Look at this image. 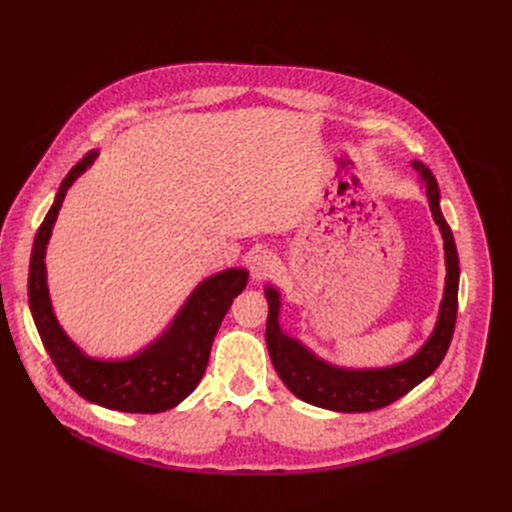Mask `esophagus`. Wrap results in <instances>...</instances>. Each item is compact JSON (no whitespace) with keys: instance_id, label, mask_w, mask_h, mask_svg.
Listing matches in <instances>:
<instances>
[{"instance_id":"esophagus-1","label":"esophagus","mask_w":512,"mask_h":512,"mask_svg":"<svg viewBox=\"0 0 512 512\" xmlns=\"http://www.w3.org/2000/svg\"><path fill=\"white\" fill-rule=\"evenodd\" d=\"M277 269V256L269 250H260L252 258V279L254 281H264L269 279Z\"/></svg>"}]
</instances>
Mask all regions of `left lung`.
Returning <instances> with one entry per match:
<instances>
[{"mask_svg": "<svg viewBox=\"0 0 512 512\" xmlns=\"http://www.w3.org/2000/svg\"><path fill=\"white\" fill-rule=\"evenodd\" d=\"M412 168L419 173L421 187L427 193L433 221L444 237L446 250V287L435 329L427 344L404 362L387 369H339L316 358L298 339L289 337L279 327V291L266 287L264 296L269 302L266 319V346L287 389L300 400L337 412H369L383 408L406 396L412 387L427 379L444 360L456 325L458 310V252L454 235L440 210V187L431 170L419 160H412Z\"/></svg>", "mask_w": 512, "mask_h": 512, "instance_id": "8db88e82", "label": "left lung"}]
</instances>
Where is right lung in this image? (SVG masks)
I'll return each instance as SVG.
<instances>
[{"label":"right lung","instance_id":"obj_1","mask_svg":"<svg viewBox=\"0 0 512 512\" xmlns=\"http://www.w3.org/2000/svg\"><path fill=\"white\" fill-rule=\"evenodd\" d=\"M91 150L64 177L56 200L35 235L29 264V306L41 342L58 373L75 392L110 410L154 415L175 408L198 387L208 367L214 335L227 310L248 285V273L229 269L202 281L187 298L170 327L139 354L125 360L85 356L62 331L47 289L45 248L68 187L93 164Z\"/></svg>","mask_w":512,"mask_h":512}]
</instances>
